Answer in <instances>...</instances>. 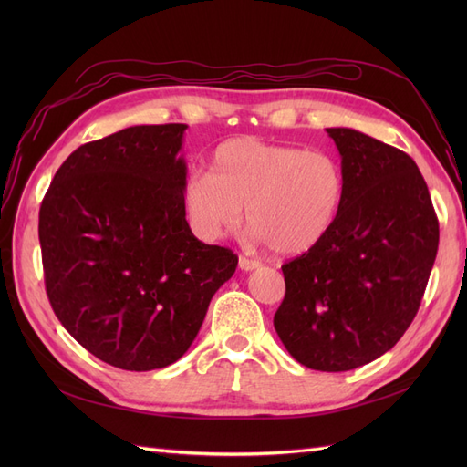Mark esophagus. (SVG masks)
I'll use <instances>...</instances> for the list:
<instances>
[{
  "label": "esophagus",
  "mask_w": 467,
  "mask_h": 467,
  "mask_svg": "<svg viewBox=\"0 0 467 467\" xmlns=\"http://www.w3.org/2000/svg\"><path fill=\"white\" fill-rule=\"evenodd\" d=\"M259 266H261V263L255 259L239 257V268H242V271H255V268H259Z\"/></svg>",
  "instance_id": "34e87169"
}]
</instances>
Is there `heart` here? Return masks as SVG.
Returning a JSON list of instances; mask_svg holds the SVG:
<instances>
[{"label": "heart", "mask_w": 467, "mask_h": 467, "mask_svg": "<svg viewBox=\"0 0 467 467\" xmlns=\"http://www.w3.org/2000/svg\"><path fill=\"white\" fill-rule=\"evenodd\" d=\"M343 192L341 165L327 151L234 138L212 153L210 171L187 177L182 206L192 232L208 242L235 230L245 206L253 237L294 257L331 232Z\"/></svg>", "instance_id": "1"}]
</instances>
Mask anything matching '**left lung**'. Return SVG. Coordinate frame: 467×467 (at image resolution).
Here are the masks:
<instances>
[{
  "mask_svg": "<svg viewBox=\"0 0 467 467\" xmlns=\"http://www.w3.org/2000/svg\"><path fill=\"white\" fill-rule=\"evenodd\" d=\"M341 153L345 192L331 232L282 265L275 314L300 364L347 372L400 341L415 319L438 251V218L417 163L352 129H327Z\"/></svg>",
  "mask_w": 467,
  "mask_h": 467,
  "instance_id": "8db88e82",
  "label": "left lung"
}]
</instances>
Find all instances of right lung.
<instances>
[{"label":"right lung","instance_id":"right-lung-1","mask_svg":"<svg viewBox=\"0 0 467 467\" xmlns=\"http://www.w3.org/2000/svg\"><path fill=\"white\" fill-rule=\"evenodd\" d=\"M185 130L130 126L79 146L40 204L54 314L83 348L122 370L165 368L185 355L237 266L230 249L189 228Z\"/></svg>","mask_w":467,"mask_h":467}]
</instances>
